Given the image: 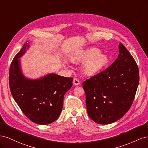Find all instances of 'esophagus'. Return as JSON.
<instances>
[{
	"instance_id": "1",
	"label": "esophagus",
	"mask_w": 148,
	"mask_h": 148,
	"mask_svg": "<svg viewBox=\"0 0 148 148\" xmlns=\"http://www.w3.org/2000/svg\"><path fill=\"white\" fill-rule=\"evenodd\" d=\"M73 84L75 85H76V86H77V85L79 84L80 82L79 81V80L77 78H74L73 79Z\"/></svg>"
}]
</instances>
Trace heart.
<instances>
[{"label":"heart","mask_w":148,"mask_h":148,"mask_svg":"<svg viewBox=\"0 0 148 148\" xmlns=\"http://www.w3.org/2000/svg\"><path fill=\"white\" fill-rule=\"evenodd\" d=\"M73 62H84L83 71L87 75H93L99 73L109 63V58L106 55L100 53L96 48H91L85 50L73 57Z\"/></svg>","instance_id":"obj_1"}]
</instances>
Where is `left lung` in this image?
Segmentation results:
<instances>
[{
	"label": "left lung",
	"instance_id": "obj_1",
	"mask_svg": "<svg viewBox=\"0 0 148 148\" xmlns=\"http://www.w3.org/2000/svg\"><path fill=\"white\" fill-rule=\"evenodd\" d=\"M114 63L83 83L89 117L107 125L120 119L130 108L139 84V70L122 44Z\"/></svg>",
	"mask_w": 148,
	"mask_h": 148
}]
</instances>
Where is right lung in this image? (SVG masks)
I'll return each mask as SVG.
<instances>
[{
    "label": "right lung",
    "instance_id": "add662e5",
    "mask_svg": "<svg viewBox=\"0 0 148 148\" xmlns=\"http://www.w3.org/2000/svg\"><path fill=\"white\" fill-rule=\"evenodd\" d=\"M29 47L26 42L12 62L9 83L12 95L24 114L34 123L47 125L61 113L64 96L72 86V78L49 73L37 79L26 77L20 59Z\"/></svg>",
    "mask_w": 148,
    "mask_h": 148
}]
</instances>
